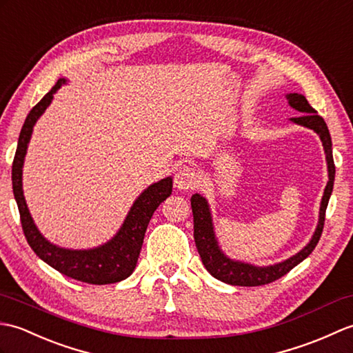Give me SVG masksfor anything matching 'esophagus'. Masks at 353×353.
<instances>
[{"mask_svg": "<svg viewBox=\"0 0 353 353\" xmlns=\"http://www.w3.org/2000/svg\"><path fill=\"white\" fill-rule=\"evenodd\" d=\"M199 178L196 170H194L192 166H184L179 168V170L175 174V187L179 190H192L198 185Z\"/></svg>", "mask_w": 353, "mask_h": 353, "instance_id": "34e87169", "label": "esophagus"}]
</instances>
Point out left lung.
I'll list each match as a JSON object with an SVG mask.
<instances>
[{
  "mask_svg": "<svg viewBox=\"0 0 353 353\" xmlns=\"http://www.w3.org/2000/svg\"><path fill=\"white\" fill-rule=\"evenodd\" d=\"M287 101L294 110L302 113L299 117H292L290 121L297 125H302V127H307L310 130H314L319 134L320 140H322L323 150L326 154L327 176H330V181H327L325 187L322 203H320L317 228L314 234H312L308 245L302 250H299L296 255L290 256L288 260L283 263L265 265V268H258V265H252L248 263L234 261L231 258L226 256L222 252V249L219 248L207 199L198 193L193 194L190 202H192V211H193L194 243H196L198 252L201 255L203 265H205V269L216 279L222 281V283L231 284V285H240V287H256V285L273 283V281L287 275L290 270L296 268L299 263H302L305 258L314 250V248L317 246V243L320 240V236H322L326 207L331 198V193L334 189V178H335V164L332 159L331 134H330V130H327L326 122L323 121V117L317 114V112L310 105L307 98L303 95H301V93H288Z\"/></svg>",
  "mask_w": 353,
  "mask_h": 353,
  "instance_id": "left-lung-1",
  "label": "left lung"
}]
</instances>
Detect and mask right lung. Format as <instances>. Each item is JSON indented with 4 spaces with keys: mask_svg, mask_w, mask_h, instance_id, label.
<instances>
[{
    "mask_svg": "<svg viewBox=\"0 0 353 353\" xmlns=\"http://www.w3.org/2000/svg\"><path fill=\"white\" fill-rule=\"evenodd\" d=\"M65 83V78H60L54 84V88L31 108L26 122L22 125L17 154H14L12 166L13 194L19 208L22 231L26 234L28 245L34 250V254L46 264H50L52 269L60 272L61 275L95 285L114 284L128 278L132 270L136 269L148 223H150L154 211L159 208L160 203L170 196L172 178H163L161 181L148 187L132 203L121 230L104 245L93 249H65L52 245L46 240L34 225L26 198H23L22 166L36 121L46 110V107L51 104L54 93Z\"/></svg>",
    "mask_w": 353,
    "mask_h": 353,
    "instance_id": "obj_1",
    "label": "right lung"
}]
</instances>
